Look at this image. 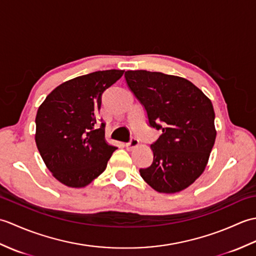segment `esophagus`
Returning a JSON list of instances; mask_svg holds the SVG:
<instances>
[{"mask_svg": "<svg viewBox=\"0 0 256 256\" xmlns=\"http://www.w3.org/2000/svg\"><path fill=\"white\" fill-rule=\"evenodd\" d=\"M138 144H140V140H138V138H132L131 140H130L128 143L125 144V148H126V150H132L133 148H136V146H138Z\"/></svg>", "mask_w": 256, "mask_h": 256, "instance_id": "34e87169", "label": "esophagus"}]
</instances>
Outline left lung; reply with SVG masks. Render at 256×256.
<instances>
[{
  "mask_svg": "<svg viewBox=\"0 0 256 256\" xmlns=\"http://www.w3.org/2000/svg\"><path fill=\"white\" fill-rule=\"evenodd\" d=\"M128 88L144 106L152 128L162 135L150 145L153 162L140 170L154 190L175 194L194 184L208 164L214 145V110L210 99L178 76L128 70Z\"/></svg>",
  "mask_w": 256,
  "mask_h": 256,
  "instance_id": "1",
  "label": "left lung"
}]
</instances>
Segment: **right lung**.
Returning <instances> with one entry per match:
<instances>
[{"label":"right lung","mask_w":256,"mask_h":256,"mask_svg":"<svg viewBox=\"0 0 256 256\" xmlns=\"http://www.w3.org/2000/svg\"><path fill=\"white\" fill-rule=\"evenodd\" d=\"M124 70H103L68 80L46 96L36 114L35 142L46 167L59 182L82 188L106 170L118 148L98 124L101 98Z\"/></svg>","instance_id":"right-lung-1"}]
</instances>
